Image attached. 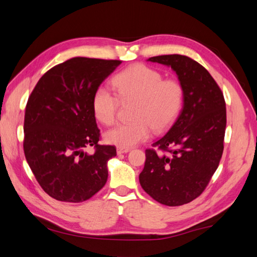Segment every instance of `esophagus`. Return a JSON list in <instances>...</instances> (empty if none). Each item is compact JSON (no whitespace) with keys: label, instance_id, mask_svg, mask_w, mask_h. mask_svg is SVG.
Listing matches in <instances>:
<instances>
[{"label":"esophagus","instance_id":"obj_1","mask_svg":"<svg viewBox=\"0 0 257 257\" xmlns=\"http://www.w3.org/2000/svg\"><path fill=\"white\" fill-rule=\"evenodd\" d=\"M128 151H130L128 148H121V147H118V148H116V153H118V154L127 153Z\"/></svg>","mask_w":257,"mask_h":257}]
</instances>
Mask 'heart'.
Here are the masks:
<instances>
[{
	"label": "heart",
	"mask_w": 257,
	"mask_h": 257,
	"mask_svg": "<svg viewBox=\"0 0 257 257\" xmlns=\"http://www.w3.org/2000/svg\"><path fill=\"white\" fill-rule=\"evenodd\" d=\"M112 84L121 100L134 99L130 123H122L107 131L106 143L121 148H132L155 133L167 130L181 112L184 88L176 78H164L158 69L144 64H135L116 74ZM95 118L105 125L115 120L119 98L104 85L98 87L92 99Z\"/></svg>",
	"instance_id": "obj_1"
}]
</instances>
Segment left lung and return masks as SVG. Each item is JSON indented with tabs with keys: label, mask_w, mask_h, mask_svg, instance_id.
<instances>
[{
	"label": "left lung",
	"mask_w": 257,
	"mask_h": 257,
	"mask_svg": "<svg viewBox=\"0 0 257 257\" xmlns=\"http://www.w3.org/2000/svg\"><path fill=\"white\" fill-rule=\"evenodd\" d=\"M148 61L172 67L184 88L180 114L165 136L146 150L139 175L145 192L160 204L181 206L205 191L224 149L226 107L219 85L198 62L181 54Z\"/></svg>",
	"instance_id": "8db88e82"
}]
</instances>
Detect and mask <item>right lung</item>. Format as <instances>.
Listing matches in <instances>:
<instances>
[{"instance_id":"add662e5","label":"right lung","mask_w":257,"mask_h":257,"mask_svg":"<svg viewBox=\"0 0 257 257\" xmlns=\"http://www.w3.org/2000/svg\"><path fill=\"white\" fill-rule=\"evenodd\" d=\"M122 63L76 57L50 68L29 96L23 150L42 189L52 198L81 203L103 188L107 162L115 147L100 138L92 99L95 90ZM94 146L96 152L84 151Z\"/></svg>"}]
</instances>
